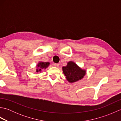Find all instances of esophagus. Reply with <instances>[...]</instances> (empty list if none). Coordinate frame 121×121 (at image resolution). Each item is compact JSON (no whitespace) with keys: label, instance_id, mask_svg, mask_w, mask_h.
<instances>
[{"label":"esophagus","instance_id":"obj_1","mask_svg":"<svg viewBox=\"0 0 121 121\" xmlns=\"http://www.w3.org/2000/svg\"><path fill=\"white\" fill-rule=\"evenodd\" d=\"M53 65H54V66H55V67H58L59 65L58 63H55Z\"/></svg>","mask_w":121,"mask_h":121}]
</instances>
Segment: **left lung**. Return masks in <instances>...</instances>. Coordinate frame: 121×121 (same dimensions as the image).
I'll use <instances>...</instances> for the list:
<instances>
[{
  "label": "left lung",
  "instance_id": "left-lung-1",
  "mask_svg": "<svg viewBox=\"0 0 121 121\" xmlns=\"http://www.w3.org/2000/svg\"><path fill=\"white\" fill-rule=\"evenodd\" d=\"M62 70L66 79L70 83H74L80 80L86 74L85 70H82L72 61L69 62L67 65L62 68Z\"/></svg>",
  "mask_w": 121,
  "mask_h": 121
}]
</instances>
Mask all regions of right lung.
<instances>
[{"instance_id": "add662e5", "label": "right lung", "mask_w": 121, "mask_h": 121, "mask_svg": "<svg viewBox=\"0 0 121 121\" xmlns=\"http://www.w3.org/2000/svg\"><path fill=\"white\" fill-rule=\"evenodd\" d=\"M49 64L50 63L49 62H39L37 65L38 69H36V72H40L42 69L47 68L49 66Z\"/></svg>"}]
</instances>
